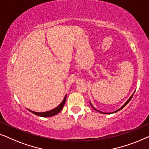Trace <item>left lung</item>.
<instances>
[{"label": "left lung", "instance_id": "8db88e82", "mask_svg": "<svg viewBox=\"0 0 149 149\" xmlns=\"http://www.w3.org/2000/svg\"><path fill=\"white\" fill-rule=\"evenodd\" d=\"M133 95H134V94H133V95H132V96H130V98H129V99L127 100V101H126V102H125V103L124 104H123V105L122 107H121V108H119L118 110H117V111H114V112H112V113H104V112L100 111H98V110H97V109H95V107H93V105H92V104L91 103V102H90V104H91V107H93V108L94 109H95V111H98V112H99V113H104V114H109V113H116V112H117V111H119V110H121V109H123V107H125V105H126V104H127V103H128V102H129L130 101V100L132 99V96H133Z\"/></svg>", "mask_w": 149, "mask_h": 149}]
</instances>
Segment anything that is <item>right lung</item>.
Returning <instances> with one entry per match:
<instances>
[{"label":"right lung","mask_w":149,"mask_h":149,"mask_svg":"<svg viewBox=\"0 0 149 149\" xmlns=\"http://www.w3.org/2000/svg\"><path fill=\"white\" fill-rule=\"evenodd\" d=\"M66 98H67V95H65V96L63 100L61 103L59 105L58 107H56L55 109H52L51 111H47V112H40V113H38V112H35V111H30V112H32V113L38 116H40V117H51V116H54L56 115L57 113H58L61 109L63 107L65 103V100H66Z\"/></svg>","instance_id":"1"}]
</instances>
